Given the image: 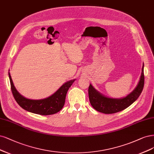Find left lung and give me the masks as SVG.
Listing matches in <instances>:
<instances>
[{"label":"left lung","mask_w":154,"mask_h":154,"mask_svg":"<svg viewBox=\"0 0 154 154\" xmlns=\"http://www.w3.org/2000/svg\"><path fill=\"white\" fill-rule=\"evenodd\" d=\"M143 66L142 67L140 80L136 88L124 98L113 99L104 96L99 93L90 85L88 87V97L92 106L100 113L112 114L119 112L129 107L139 97L144 87L145 75Z\"/></svg>","instance_id":"left-lung-1"}]
</instances>
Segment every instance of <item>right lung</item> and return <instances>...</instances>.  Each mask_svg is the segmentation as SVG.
Listing matches in <instances>:
<instances>
[{
  "label": "right lung",
  "mask_w": 154,
  "mask_h": 154,
  "mask_svg": "<svg viewBox=\"0 0 154 154\" xmlns=\"http://www.w3.org/2000/svg\"><path fill=\"white\" fill-rule=\"evenodd\" d=\"M9 77L11 89L17 103L23 109L31 113L41 115H53L60 111L65 104L66 94L69 88L75 81V79H72L66 82L55 94L49 97L40 100H32L26 99L19 94L14 86L9 72Z\"/></svg>",
  "instance_id": "right-lung-1"
}]
</instances>
